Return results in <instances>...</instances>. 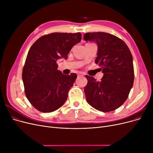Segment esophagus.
I'll list each match as a JSON object with an SVG mask.
<instances>
[{
    "label": "esophagus",
    "mask_w": 153,
    "mask_h": 153,
    "mask_svg": "<svg viewBox=\"0 0 153 153\" xmlns=\"http://www.w3.org/2000/svg\"><path fill=\"white\" fill-rule=\"evenodd\" d=\"M84 76V74L82 72H79V74H78V77H82Z\"/></svg>",
    "instance_id": "obj_1"
}]
</instances>
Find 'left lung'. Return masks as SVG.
<instances>
[{"label": "left lung", "mask_w": 153, "mask_h": 153, "mask_svg": "<svg viewBox=\"0 0 153 153\" xmlns=\"http://www.w3.org/2000/svg\"><path fill=\"white\" fill-rule=\"evenodd\" d=\"M85 41L97 43L94 62L101 67L103 76L100 82L86 75L85 87L88 103L97 110L110 112L121 106L128 97L134 82L133 56L126 43L105 32L86 33Z\"/></svg>", "instance_id": "8db88e82"}]
</instances>
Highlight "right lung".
<instances>
[{"instance_id":"obj_1","label":"right lung","mask_w":153,"mask_h":153,"mask_svg":"<svg viewBox=\"0 0 153 153\" xmlns=\"http://www.w3.org/2000/svg\"><path fill=\"white\" fill-rule=\"evenodd\" d=\"M78 33H52L42 36L29 50L22 71L25 95L32 105L43 113L54 111L68 98L77 77L58 70L56 61L66 60L71 49L80 42Z\"/></svg>"}]
</instances>
